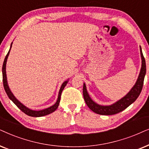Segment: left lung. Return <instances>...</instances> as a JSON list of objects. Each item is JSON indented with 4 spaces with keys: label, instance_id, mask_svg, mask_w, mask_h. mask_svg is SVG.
Returning a JSON list of instances; mask_svg holds the SVG:
<instances>
[{
    "label": "left lung",
    "instance_id": "left-lung-1",
    "mask_svg": "<svg viewBox=\"0 0 149 149\" xmlns=\"http://www.w3.org/2000/svg\"><path fill=\"white\" fill-rule=\"evenodd\" d=\"M140 49L142 57V67L136 84L132 88V90L127 93V95L115 104L108 106H100V105L97 104L89 97L86 91V85L84 84L83 85V96H84V101L86 105L91 110L97 113V114L101 115H113L124 110L125 109L130 106L132 103H134L137 100V98L138 97L140 93H141L142 87H143L144 76L146 74L145 59H144L143 54H142L141 47H140Z\"/></svg>",
    "mask_w": 149,
    "mask_h": 149
}]
</instances>
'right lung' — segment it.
Returning <instances> with one entry per match:
<instances>
[{
	"instance_id": "right-lung-1",
	"label": "right lung",
	"mask_w": 149,
	"mask_h": 149,
	"mask_svg": "<svg viewBox=\"0 0 149 149\" xmlns=\"http://www.w3.org/2000/svg\"><path fill=\"white\" fill-rule=\"evenodd\" d=\"M11 45H12V43H11ZM9 52H10V49H9V51L8 52L7 54L6 55L5 60H4L3 65V82L4 88H5V92L7 94L8 97H9L10 100L12 101V102L14 103L15 105H16L17 107L19 109V110H22L24 113H25L26 114L29 115V116H33V117H39V116H45V115H47V114H50V113H52V112H54V111L57 109V108H58L59 103H60V100H61V93H62V91L63 89H64L65 86H66V84H67V81H65V82H63L62 86H61L60 91H59L58 100H57L56 104H55L54 105H53L52 106L49 107V108H46V109H45V110H43L35 111V110H30V109H29L26 106H24L23 104H22L21 103L19 102L14 96H13V95L12 94V93L11 92V91H10V89L9 88V86H8V84H7V76H6L5 69H6V63H7V60L8 56H9Z\"/></svg>"
}]
</instances>
